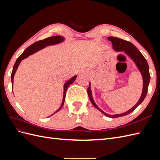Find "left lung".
I'll list each match as a JSON object with an SVG mask.
<instances>
[{
    "label": "left lung",
    "mask_w": 160,
    "mask_h": 160,
    "mask_svg": "<svg viewBox=\"0 0 160 160\" xmlns=\"http://www.w3.org/2000/svg\"><path fill=\"white\" fill-rule=\"evenodd\" d=\"M108 38L111 42H112L113 49L115 51L124 52L125 54L133 60L135 65L137 66L138 69H139L140 72H141L142 78H143L142 93L141 97H140L139 101H138V103L135 104L132 108H131L130 109L127 111L126 112H124L120 114H115V115H109V114L106 113L103 110H101L100 108H99L98 106L96 105L93 99V97H92L91 83H89V88L88 89V93L91 103L93 105V106L96 109H98L103 114H104L105 116H107V117L110 118H116L122 117V116H125L129 114L130 113H132V111H133L135 109L137 108V107L139 105H140L143 102V101L144 100L145 98H146L148 93V85L150 81V75H149V65L148 64V62L146 59L144 58V57L142 55V53L140 52V51L137 49L136 47H135L132 43H131L130 42L121 39L119 38L109 37H108Z\"/></svg>",
    "instance_id": "left-lung-1"
}]
</instances>
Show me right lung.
<instances>
[{
	"mask_svg": "<svg viewBox=\"0 0 160 160\" xmlns=\"http://www.w3.org/2000/svg\"><path fill=\"white\" fill-rule=\"evenodd\" d=\"M65 40V38L62 36H53V37H50L49 38H45L43 40H41L39 41H37L35 43H33L31 45H30L28 47H27V49L24 51V52L22 53L21 55L19 57L18 59H17L14 65L13 69H12V71L11 73V81H12V87H13V79H14V76L15 72L17 71V69L18 68V67L19 65V64L21 63V62L22 60H23L25 58H27L29 55H31L33 53H35L38 51H40L41 49H42L43 48H45L47 46H50V45H57L59 44V43H61L62 42H63ZM77 78V75H75L74 77H72L71 79H70L69 81H67L66 83L64 84V91H63V97H62V103L60 106V108L58 109L55 112L53 113L55 114L57 112H58L59 110H61V109L62 108V105L64 104L65 102V96H66V91L67 88H69V86L72 84L73 82L75 81V80ZM53 114H52L51 115H52Z\"/></svg>",
	"mask_w": 160,
	"mask_h": 160,
	"instance_id": "right-lung-1",
	"label": "right lung"
}]
</instances>
